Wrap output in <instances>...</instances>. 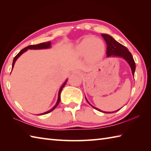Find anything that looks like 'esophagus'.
Returning <instances> with one entry per match:
<instances>
[{"mask_svg": "<svg viewBox=\"0 0 151 151\" xmlns=\"http://www.w3.org/2000/svg\"><path fill=\"white\" fill-rule=\"evenodd\" d=\"M76 73H77V74H78V75H82V73L81 72V71H79V70H76V71H75Z\"/></svg>", "mask_w": 151, "mask_h": 151, "instance_id": "1", "label": "esophagus"}]
</instances>
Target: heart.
<instances>
[{
	"mask_svg": "<svg viewBox=\"0 0 151 151\" xmlns=\"http://www.w3.org/2000/svg\"><path fill=\"white\" fill-rule=\"evenodd\" d=\"M104 49V44L101 40L87 36L76 47V51L80 56L88 55L91 60H97L103 54Z\"/></svg>",
	"mask_w": 151,
	"mask_h": 151,
	"instance_id": "1",
	"label": "heart"
}]
</instances>
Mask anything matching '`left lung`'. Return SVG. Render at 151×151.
Instances as JSON below:
<instances>
[{
	"label": "left lung",
	"instance_id": "8db88e82",
	"mask_svg": "<svg viewBox=\"0 0 151 151\" xmlns=\"http://www.w3.org/2000/svg\"><path fill=\"white\" fill-rule=\"evenodd\" d=\"M101 36L104 38L106 43L107 56L110 57L111 56H119L121 58H123L126 60L128 63H129V64L131 67V69H132V75H134V72H135V69H136V63L134 60L132 54H131L130 51L128 50L127 48L126 47H124V45H121V43L117 42V41H115L113 37H111L110 36H109L108 34H102ZM92 107L96 109V110L102 111L101 110H99V109L96 108L93 106ZM119 110H118L115 111H112V112H106V111H103V112L106 114L114 113V112H116Z\"/></svg>",
	"mask_w": 151,
	"mask_h": 151
}]
</instances>
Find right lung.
Returning <instances> with one entry per match:
<instances>
[{
    "label": "right lung",
    "instance_id": "right-lung-1",
    "mask_svg": "<svg viewBox=\"0 0 151 151\" xmlns=\"http://www.w3.org/2000/svg\"><path fill=\"white\" fill-rule=\"evenodd\" d=\"M50 47V41H49V42L42 43H40V44H37V45H29V46H28V47H27L24 48L23 49H22V50L20 51V52H19L17 54V55H16V56H15L14 59V61H13V63H12V69H13V67H14V64H15V61L17 60V59L18 58H19V56H20L21 55V54H22V53L24 52H26V51H27L28 49H47V48H49ZM66 82H67V81H66L65 82H64V84L62 86V87L60 88V89L59 93H58V101H57V102H56V105L54 106L52 109H50V110L47 111H46V112H45V113H43V114H40V115H43V114H48V113H49V112L52 111L53 110H54V109L56 108V107L58 105L59 102H60V93H61V91H62L63 88L64 87V86H65V84H66Z\"/></svg>",
    "mask_w": 151,
    "mask_h": 151
}]
</instances>
